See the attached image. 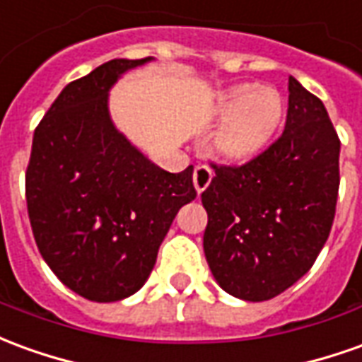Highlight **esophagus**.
<instances>
[{
	"label": "esophagus",
	"mask_w": 362,
	"mask_h": 362,
	"mask_svg": "<svg viewBox=\"0 0 362 362\" xmlns=\"http://www.w3.org/2000/svg\"><path fill=\"white\" fill-rule=\"evenodd\" d=\"M211 178H214V170L207 164H198L196 166V170H194V186H196L198 192H204L209 186Z\"/></svg>",
	"instance_id": "obj_1"
}]
</instances>
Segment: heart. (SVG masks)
<instances>
[{"instance_id": "b5f03b06", "label": "heart", "mask_w": 362, "mask_h": 362, "mask_svg": "<svg viewBox=\"0 0 362 362\" xmlns=\"http://www.w3.org/2000/svg\"><path fill=\"white\" fill-rule=\"evenodd\" d=\"M219 115L223 125L217 131V151L229 160H247L274 137L284 117V100L274 88L235 86L221 100Z\"/></svg>"}]
</instances>
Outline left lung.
<instances>
[{
    "label": "left lung",
    "mask_w": 362,
    "mask_h": 362,
    "mask_svg": "<svg viewBox=\"0 0 362 362\" xmlns=\"http://www.w3.org/2000/svg\"><path fill=\"white\" fill-rule=\"evenodd\" d=\"M339 148L322 100L290 76L282 135L247 163H211L204 252L225 292L264 302L312 269L335 217Z\"/></svg>",
    "instance_id": "1"
}]
</instances>
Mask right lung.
I'll list each match as a JSON object with an SVG mask.
<instances>
[{"mask_svg":"<svg viewBox=\"0 0 362 362\" xmlns=\"http://www.w3.org/2000/svg\"><path fill=\"white\" fill-rule=\"evenodd\" d=\"M151 58H115L60 92L35 129L25 173L33 235L50 270L92 302L135 294L184 204L194 166L166 173L113 127L107 90Z\"/></svg>","mask_w":362,"mask_h":362,"instance_id":"obj_1","label":"right lung"}]
</instances>
